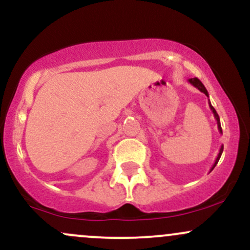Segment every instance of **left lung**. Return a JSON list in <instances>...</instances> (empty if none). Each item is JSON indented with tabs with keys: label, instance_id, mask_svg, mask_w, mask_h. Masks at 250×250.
I'll return each mask as SVG.
<instances>
[{
	"label": "left lung",
	"instance_id": "8db88e82",
	"mask_svg": "<svg viewBox=\"0 0 250 250\" xmlns=\"http://www.w3.org/2000/svg\"><path fill=\"white\" fill-rule=\"evenodd\" d=\"M189 83H191V85L193 86V87L198 88V89H200V91L202 92V93H204V94L207 95V97L209 98V93H208V91H207V88L204 87V85H203V83H202L201 81L197 79V78H191V79H189ZM208 103H209V107H210V110L212 111V113H214V117H215L216 122H217V127H218V131H220V133H222V127H221L220 117H218L217 112H216L215 108L212 107V106H211V103H210V100H208ZM222 152H223V146H221V148H220V152H218L217 157H216V161H215V163H214V165H212V167H211V169H210V171H212V170H214V167H216V164H217L218 161H220V158H221V155H222Z\"/></svg>",
	"mask_w": 250,
	"mask_h": 250
}]
</instances>
